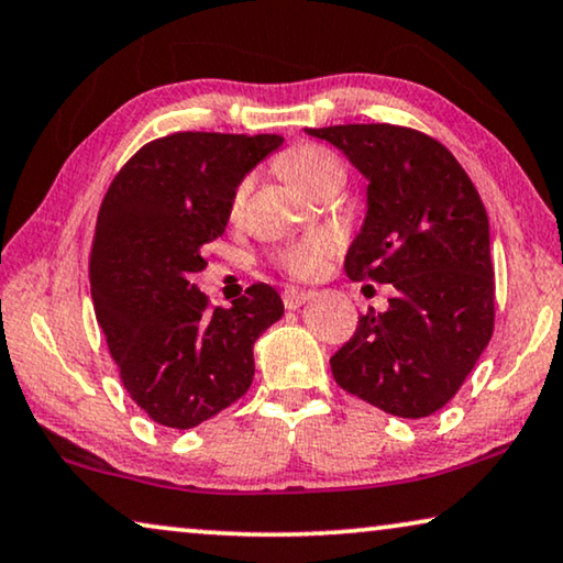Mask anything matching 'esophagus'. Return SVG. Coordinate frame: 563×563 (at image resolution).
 Listing matches in <instances>:
<instances>
[{
	"label": "esophagus",
	"mask_w": 563,
	"mask_h": 563,
	"mask_svg": "<svg viewBox=\"0 0 563 563\" xmlns=\"http://www.w3.org/2000/svg\"><path fill=\"white\" fill-rule=\"evenodd\" d=\"M282 299H284V307H287V309H297V307L305 305L307 299H312V291H307V289H297V287H289V289H284Z\"/></svg>",
	"instance_id": "34e87169"
}]
</instances>
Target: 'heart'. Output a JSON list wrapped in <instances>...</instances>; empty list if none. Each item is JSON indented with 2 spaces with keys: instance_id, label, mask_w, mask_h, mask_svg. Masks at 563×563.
Listing matches in <instances>:
<instances>
[{
  "instance_id": "b5f03b06",
  "label": "heart",
  "mask_w": 563,
  "mask_h": 563,
  "mask_svg": "<svg viewBox=\"0 0 563 563\" xmlns=\"http://www.w3.org/2000/svg\"><path fill=\"white\" fill-rule=\"evenodd\" d=\"M279 169L297 190L307 195L317 192L328 183H342V177H345V169H342L335 154L314 144L291 146L279 159ZM243 195H246V185H241L233 195L235 208L243 202ZM332 251H335V243H332L330 235H307V239L282 249L279 256H276V264L291 276H314L322 264L328 262Z\"/></svg>"
}]
</instances>
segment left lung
<instances>
[{
  "label": "left lung",
  "mask_w": 563,
  "mask_h": 563,
  "mask_svg": "<svg viewBox=\"0 0 563 563\" xmlns=\"http://www.w3.org/2000/svg\"><path fill=\"white\" fill-rule=\"evenodd\" d=\"M368 180V210L350 243L353 282L390 284L330 357L338 386L401 419H421L457 394L493 338L490 223L454 154L417 129H307Z\"/></svg>",
  "instance_id": "obj_1"
}]
</instances>
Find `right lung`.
<instances>
[{
	"label": "right lung",
	"instance_id": "add662e5",
	"mask_svg": "<svg viewBox=\"0 0 563 563\" xmlns=\"http://www.w3.org/2000/svg\"><path fill=\"white\" fill-rule=\"evenodd\" d=\"M276 134L180 132L144 144L106 192L91 251V297L129 396L162 427L192 429L246 394L254 342L282 320L268 284L231 309L208 307L192 274L223 235L233 195L282 146Z\"/></svg>",
	"mask_w": 563,
	"mask_h": 563
}]
</instances>
